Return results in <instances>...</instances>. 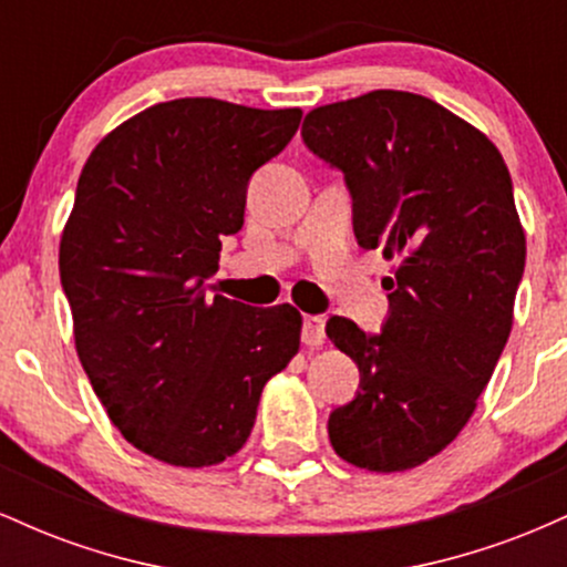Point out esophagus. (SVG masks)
<instances>
[{
	"mask_svg": "<svg viewBox=\"0 0 567 567\" xmlns=\"http://www.w3.org/2000/svg\"><path fill=\"white\" fill-rule=\"evenodd\" d=\"M301 338H303L306 347H322V343H324V320H322V317H306Z\"/></svg>",
	"mask_w": 567,
	"mask_h": 567,
	"instance_id": "esophagus-1",
	"label": "esophagus"
}]
</instances>
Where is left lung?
<instances>
[{
	"label": "left lung",
	"mask_w": 567,
	"mask_h": 567,
	"mask_svg": "<svg viewBox=\"0 0 567 567\" xmlns=\"http://www.w3.org/2000/svg\"><path fill=\"white\" fill-rule=\"evenodd\" d=\"M301 135L343 171L357 243L394 261L381 336L328 322L360 368L330 445L360 470H415L458 437L512 333L525 231L509 171L483 130L402 90L311 109Z\"/></svg>",
	"instance_id": "left-lung-1"
}]
</instances>
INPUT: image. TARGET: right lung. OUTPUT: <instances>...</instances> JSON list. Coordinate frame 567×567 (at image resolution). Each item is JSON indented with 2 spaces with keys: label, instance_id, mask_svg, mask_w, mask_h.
I'll use <instances>...</instances> for the list:
<instances>
[{
  "label": "right lung",
  "instance_id": "right-lung-1",
  "mask_svg": "<svg viewBox=\"0 0 567 567\" xmlns=\"http://www.w3.org/2000/svg\"><path fill=\"white\" fill-rule=\"evenodd\" d=\"M301 114L178 97L114 127L82 167L58 252L76 354L122 437L162 464L237 453L301 347L290 303L205 292L220 237L245 224L247 181Z\"/></svg>",
  "mask_w": 567,
  "mask_h": 567
}]
</instances>
